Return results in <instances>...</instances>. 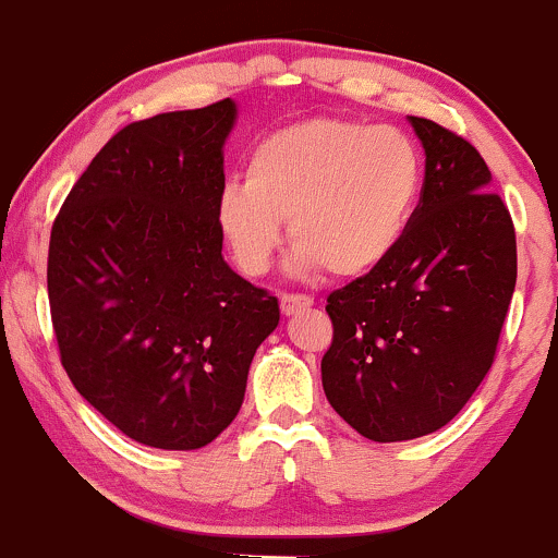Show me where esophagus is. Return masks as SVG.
I'll list each match as a JSON object with an SVG mask.
<instances>
[{
    "instance_id": "34e87169",
    "label": "esophagus",
    "mask_w": 558,
    "mask_h": 558,
    "mask_svg": "<svg viewBox=\"0 0 558 558\" xmlns=\"http://www.w3.org/2000/svg\"><path fill=\"white\" fill-rule=\"evenodd\" d=\"M312 304H315V301L304 296V293H283V296H280V312H283L286 317H293L301 310H310Z\"/></svg>"
}]
</instances>
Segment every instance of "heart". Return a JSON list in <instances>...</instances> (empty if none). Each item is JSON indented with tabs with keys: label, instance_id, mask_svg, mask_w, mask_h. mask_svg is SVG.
Returning a JSON list of instances; mask_svg holds the SVG:
<instances>
[{
	"label": "heart",
	"instance_id": "heart-1",
	"mask_svg": "<svg viewBox=\"0 0 558 558\" xmlns=\"http://www.w3.org/2000/svg\"><path fill=\"white\" fill-rule=\"evenodd\" d=\"M425 181L417 141L390 125L315 118L272 131L248 151L243 183L217 196L230 257L265 275L288 222L296 270L364 278L393 257Z\"/></svg>",
	"mask_w": 558,
	"mask_h": 558
}]
</instances>
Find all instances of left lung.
<instances>
[{"mask_svg":"<svg viewBox=\"0 0 558 558\" xmlns=\"http://www.w3.org/2000/svg\"><path fill=\"white\" fill-rule=\"evenodd\" d=\"M425 149L412 226L386 265L328 296L330 407L377 444L457 417L488 375L517 283L514 222L470 141L409 118Z\"/></svg>","mask_w":558,"mask_h":558,"instance_id":"left-lung-1","label":"left lung"}]
</instances>
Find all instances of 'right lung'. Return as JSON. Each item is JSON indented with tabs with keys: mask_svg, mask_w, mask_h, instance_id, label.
I'll return each mask as SVG.
<instances>
[{
	"mask_svg": "<svg viewBox=\"0 0 558 558\" xmlns=\"http://www.w3.org/2000/svg\"><path fill=\"white\" fill-rule=\"evenodd\" d=\"M235 101L125 125L73 185L49 239L62 367L128 438L191 451L239 414L280 306L222 259L217 196Z\"/></svg>",
	"mask_w": 558,
	"mask_h": 558,
	"instance_id": "obj_1",
	"label": "right lung"
}]
</instances>
